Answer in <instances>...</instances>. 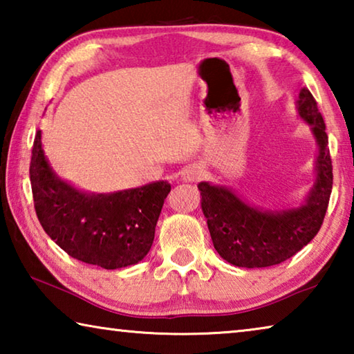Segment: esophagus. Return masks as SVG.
Here are the masks:
<instances>
[{
    "mask_svg": "<svg viewBox=\"0 0 354 354\" xmlns=\"http://www.w3.org/2000/svg\"><path fill=\"white\" fill-rule=\"evenodd\" d=\"M201 176H203V167L198 164H192L189 167H185L181 175L183 181L185 183H196L200 181Z\"/></svg>",
    "mask_w": 354,
    "mask_h": 354,
    "instance_id": "esophagus-1",
    "label": "esophagus"
}]
</instances>
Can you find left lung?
Instances as JSON below:
<instances>
[{"label":"left lung","mask_w":354,"mask_h":354,"mask_svg":"<svg viewBox=\"0 0 354 354\" xmlns=\"http://www.w3.org/2000/svg\"><path fill=\"white\" fill-rule=\"evenodd\" d=\"M298 112L313 127L320 147L317 181L306 205L293 211L267 214L245 205L227 189L207 183L198 184L203 214L207 218L214 248L232 266H277L295 256L320 231L333 189V160L325 122L306 87L299 92Z\"/></svg>","instance_id":"left-lung-1"}]
</instances>
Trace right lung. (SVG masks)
<instances>
[{"label":"right lung","mask_w":354,"mask_h":354,"mask_svg":"<svg viewBox=\"0 0 354 354\" xmlns=\"http://www.w3.org/2000/svg\"><path fill=\"white\" fill-rule=\"evenodd\" d=\"M29 178L34 207L45 232L75 259L115 270L142 261L171 185L147 184L109 195H87L59 179L34 139Z\"/></svg>","instance_id":"obj_1"}]
</instances>
